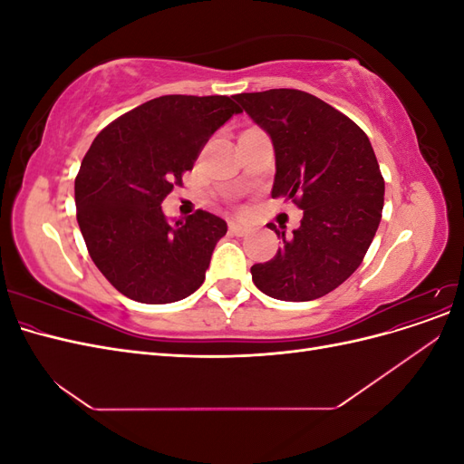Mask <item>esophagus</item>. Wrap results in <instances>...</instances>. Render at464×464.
I'll use <instances>...</instances> for the list:
<instances>
[{"instance_id": "1", "label": "esophagus", "mask_w": 464, "mask_h": 464, "mask_svg": "<svg viewBox=\"0 0 464 464\" xmlns=\"http://www.w3.org/2000/svg\"><path fill=\"white\" fill-rule=\"evenodd\" d=\"M228 230H230V234H234V236H246V234L249 232V228L244 227V224H240V222H230V224H228Z\"/></svg>"}]
</instances>
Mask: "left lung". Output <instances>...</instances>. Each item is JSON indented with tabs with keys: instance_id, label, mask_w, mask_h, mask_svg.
<instances>
[{
	"instance_id": "obj_1",
	"label": "left lung",
	"mask_w": 464,
	"mask_h": 464,
	"mask_svg": "<svg viewBox=\"0 0 464 464\" xmlns=\"http://www.w3.org/2000/svg\"><path fill=\"white\" fill-rule=\"evenodd\" d=\"M271 137L273 198L296 201L304 218L276 256L251 266L256 286L275 300L310 302L353 275L377 232L385 181L368 135L321 98L296 89L234 96Z\"/></svg>"
}]
</instances>
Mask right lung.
<instances>
[{"label":"right lung","instance_id":"right-lung-1","mask_svg":"<svg viewBox=\"0 0 464 464\" xmlns=\"http://www.w3.org/2000/svg\"><path fill=\"white\" fill-rule=\"evenodd\" d=\"M240 111L230 96L166 94L96 135L75 179L77 222L98 271L123 296L170 304L203 285L227 222L207 210L168 222L160 203Z\"/></svg>","mask_w":464,"mask_h":464}]
</instances>
